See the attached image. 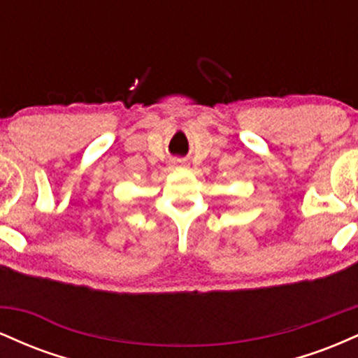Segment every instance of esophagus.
Returning a JSON list of instances; mask_svg holds the SVG:
<instances>
[{"instance_id": "34e87169", "label": "esophagus", "mask_w": 358, "mask_h": 358, "mask_svg": "<svg viewBox=\"0 0 358 358\" xmlns=\"http://www.w3.org/2000/svg\"><path fill=\"white\" fill-rule=\"evenodd\" d=\"M173 166L178 168V166H183V165H180V162H178V163H173Z\"/></svg>"}]
</instances>
